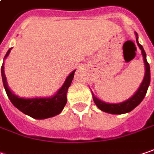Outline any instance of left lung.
Returning a JSON list of instances; mask_svg holds the SVG:
<instances>
[{"label": "left lung", "mask_w": 154, "mask_h": 154, "mask_svg": "<svg viewBox=\"0 0 154 154\" xmlns=\"http://www.w3.org/2000/svg\"><path fill=\"white\" fill-rule=\"evenodd\" d=\"M135 36H136L137 45L139 46L140 49L141 50L143 60H144V65H145L144 79H143L140 88L134 93V94L132 97H130L129 99H127V100L119 102V103H107V102H105L103 100H100L99 98H97L94 95V94L92 92V90H91L92 95H93V100H94L95 105L98 106V108L100 109L101 111L106 112L107 113H111V114H123V113H127V112H129L132 110H134L137 106H139L140 104V102L143 100L144 97L146 96V94L147 92L148 87L150 85V66H149L147 60H146V52L144 50L142 46L139 43L138 35H137L136 32H135Z\"/></svg>", "instance_id": "left-lung-1"}]
</instances>
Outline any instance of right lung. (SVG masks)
<instances>
[{
	"instance_id": "right-lung-1",
	"label": "right lung",
	"mask_w": 154,
	"mask_h": 154,
	"mask_svg": "<svg viewBox=\"0 0 154 154\" xmlns=\"http://www.w3.org/2000/svg\"><path fill=\"white\" fill-rule=\"evenodd\" d=\"M12 48L7 52L4 60L8 56ZM76 70H73L70 73L62 87L58 90L55 94L50 97H36V98H20L14 94L8 88L7 78L4 73V62L2 66V77L4 88L6 90L7 95L9 98L12 104L18 108L20 111L28 116L37 119H44L54 117L60 114L63 110L66 104V94L68 88L70 87Z\"/></svg>"
}]
</instances>
